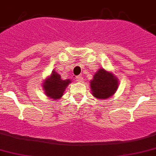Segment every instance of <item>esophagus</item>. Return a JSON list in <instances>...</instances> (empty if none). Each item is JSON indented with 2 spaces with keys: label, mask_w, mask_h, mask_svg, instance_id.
<instances>
[{
  "label": "esophagus",
  "mask_w": 156,
  "mask_h": 156,
  "mask_svg": "<svg viewBox=\"0 0 156 156\" xmlns=\"http://www.w3.org/2000/svg\"><path fill=\"white\" fill-rule=\"evenodd\" d=\"M76 80L77 82H80V83H81V82L83 81V78L82 76H77L76 77Z\"/></svg>",
  "instance_id": "esophagus-1"
}]
</instances>
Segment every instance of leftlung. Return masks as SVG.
Instances as JSON below:
<instances>
[{
	"mask_svg": "<svg viewBox=\"0 0 156 156\" xmlns=\"http://www.w3.org/2000/svg\"><path fill=\"white\" fill-rule=\"evenodd\" d=\"M119 87V80L110 71L99 69L90 81L92 96L100 100L111 98Z\"/></svg>",
	"mask_w": 156,
	"mask_h": 156,
	"instance_id": "obj_1",
	"label": "left lung"
}]
</instances>
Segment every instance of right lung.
Here are the masks:
<instances>
[{"instance_id":"right-lung-1","label":"right lung","mask_w":156,"mask_h":156,"mask_svg":"<svg viewBox=\"0 0 156 156\" xmlns=\"http://www.w3.org/2000/svg\"><path fill=\"white\" fill-rule=\"evenodd\" d=\"M71 80H63L60 74H58L56 71H52L49 76H48L42 83L44 93L46 96L51 100H60L64 92L71 83Z\"/></svg>"}]
</instances>
